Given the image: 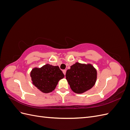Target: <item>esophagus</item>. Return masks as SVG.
Instances as JSON below:
<instances>
[{
    "mask_svg": "<svg viewBox=\"0 0 130 130\" xmlns=\"http://www.w3.org/2000/svg\"><path fill=\"white\" fill-rule=\"evenodd\" d=\"M62 72H63V74L64 75H66V70H63Z\"/></svg>",
    "mask_w": 130,
    "mask_h": 130,
    "instance_id": "34e87169",
    "label": "esophagus"
}]
</instances>
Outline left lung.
<instances>
[{"mask_svg":"<svg viewBox=\"0 0 130 130\" xmlns=\"http://www.w3.org/2000/svg\"><path fill=\"white\" fill-rule=\"evenodd\" d=\"M66 77L73 91L77 94H82L95 85L97 71L91 64L76 62L67 70Z\"/></svg>","mask_w":130,"mask_h":130,"instance_id":"1","label":"left lung"}]
</instances>
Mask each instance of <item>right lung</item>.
Wrapping results in <instances>:
<instances>
[{"instance_id": "1", "label": "right lung", "mask_w": 130, "mask_h": 130, "mask_svg": "<svg viewBox=\"0 0 130 130\" xmlns=\"http://www.w3.org/2000/svg\"><path fill=\"white\" fill-rule=\"evenodd\" d=\"M32 84L42 92L48 93L55 89L64 75L58 66L46 64L41 68H34L30 72Z\"/></svg>"}]
</instances>
